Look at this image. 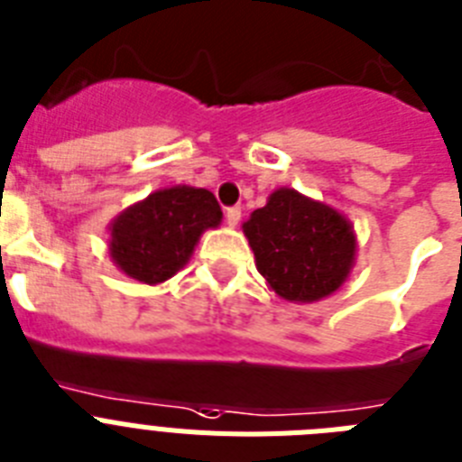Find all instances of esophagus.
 <instances>
[{"instance_id": "esophagus-1", "label": "esophagus", "mask_w": 462, "mask_h": 462, "mask_svg": "<svg viewBox=\"0 0 462 462\" xmlns=\"http://www.w3.org/2000/svg\"><path fill=\"white\" fill-rule=\"evenodd\" d=\"M239 218H242V208L239 207L225 208V220H227V225H230V227H235V225L239 223Z\"/></svg>"}]
</instances>
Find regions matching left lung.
<instances>
[{
  "mask_svg": "<svg viewBox=\"0 0 462 462\" xmlns=\"http://www.w3.org/2000/svg\"><path fill=\"white\" fill-rule=\"evenodd\" d=\"M242 227L258 273L291 303L331 296L355 265L356 237L350 220L296 189H274Z\"/></svg>",
  "mask_w": 462,
  "mask_h": 462,
  "instance_id": "8db88e82",
  "label": "left lung"
}]
</instances>
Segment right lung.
Returning <instances> with one entry per match:
<instances>
[{
  "label": "right lung",
  "instance_id": "add662e5",
  "mask_svg": "<svg viewBox=\"0 0 462 462\" xmlns=\"http://www.w3.org/2000/svg\"><path fill=\"white\" fill-rule=\"evenodd\" d=\"M223 211L204 188L157 189L110 223V258L126 277L159 284L180 270L201 232L218 227Z\"/></svg>",
  "mask_w": 462,
  "mask_h": 462
}]
</instances>
